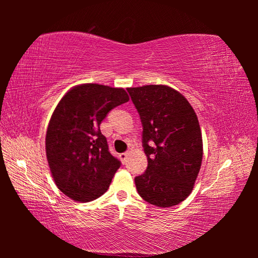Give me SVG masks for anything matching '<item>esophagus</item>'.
<instances>
[{"label": "esophagus", "mask_w": 258, "mask_h": 258, "mask_svg": "<svg viewBox=\"0 0 258 258\" xmlns=\"http://www.w3.org/2000/svg\"><path fill=\"white\" fill-rule=\"evenodd\" d=\"M127 156H128V153H120L119 154V158L122 160L123 164H125L126 161H127Z\"/></svg>", "instance_id": "esophagus-1"}]
</instances>
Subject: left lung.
Returning a JSON list of instances; mask_svg holds the SVG:
<instances>
[{
    "instance_id": "left-lung-1",
    "label": "left lung",
    "mask_w": 258,
    "mask_h": 258,
    "mask_svg": "<svg viewBox=\"0 0 258 258\" xmlns=\"http://www.w3.org/2000/svg\"><path fill=\"white\" fill-rule=\"evenodd\" d=\"M140 114L146 171L135 177L140 196L150 204L171 207L190 194L203 158L201 127L193 107L166 85L127 89Z\"/></svg>"
}]
</instances>
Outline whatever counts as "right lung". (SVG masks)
I'll use <instances>...</instances> for the list:
<instances>
[{
    "label": "right lung",
    "mask_w": 258,
    "mask_h": 258,
    "mask_svg": "<svg viewBox=\"0 0 258 258\" xmlns=\"http://www.w3.org/2000/svg\"><path fill=\"white\" fill-rule=\"evenodd\" d=\"M128 100L123 89L82 84L57 104L46 132V157L56 186L70 199L91 202L109 187L120 162L109 153L100 125Z\"/></svg>",
    "instance_id": "right-lung-1"
}]
</instances>
